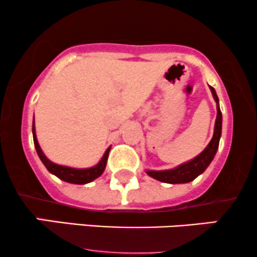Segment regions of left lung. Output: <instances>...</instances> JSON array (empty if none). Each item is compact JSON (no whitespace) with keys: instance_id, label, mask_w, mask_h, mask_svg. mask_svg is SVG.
I'll use <instances>...</instances> for the list:
<instances>
[{"instance_id":"1","label":"left lung","mask_w":257,"mask_h":257,"mask_svg":"<svg viewBox=\"0 0 257 257\" xmlns=\"http://www.w3.org/2000/svg\"><path fill=\"white\" fill-rule=\"evenodd\" d=\"M209 88H210L213 98L215 102H216L217 110L216 120H215L214 126V135L211 138L210 143L203 150V152H200L197 157L191 159V161L180 164V166L174 168V169L146 170L147 175L161 182H166V184H187V182L193 181L200 174L204 173V170L209 167V164L213 162L215 155L217 152V149H219L221 131H222V113H221L220 110L219 98H217L216 91L210 85H209Z\"/></svg>"}]
</instances>
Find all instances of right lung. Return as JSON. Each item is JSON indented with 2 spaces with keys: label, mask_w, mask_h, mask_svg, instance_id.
<instances>
[{
  "label": "right lung",
  "mask_w": 257,
  "mask_h": 257,
  "mask_svg": "<svg viewBox=\"0 0 257 257\" xmlns=\"http://www.w3.org/2000/svg\"><path fill=\"white\" fill-rule=\"evenodd\" d=\"M32 137H34V144L35 149H36V152L40 157L44 167L47 168L49 173L55 175L57 178L63 180L65 182H69V184H76V185H84L88 184V182L94 181L95 179H98L102 173H104L106 163H107L108 158V152H110L111 146L106 150L104 156H102L101 159L98 164H95L94 167L90 168H83V169H79V168H71L66 166H60V164L53 163L52 161H49L48 158L46 157L42 149L40 147V144L37 141L36 137V128H35V118L34 122H32Z\"/></svg>",
  "instance_id": "right-lung-1"
}]
</instances>
